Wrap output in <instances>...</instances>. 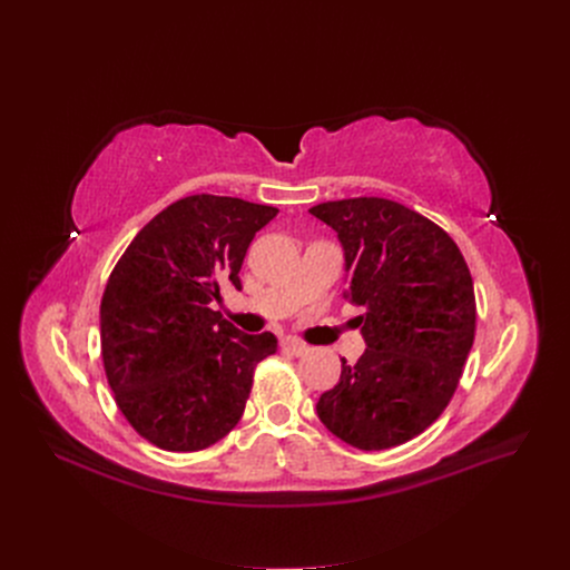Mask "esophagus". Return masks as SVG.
Returning a JSON list of instances; mask_svg holds the SVG:
<instances>
[{
    "mask_svg": "<svg viewBox=\"0 0 570 570\" xmlns=\"http://www.w3.org/2000/svg\"><path fill=\"white\" fill-rule=\"evenodd\" d=\"M284 348H286L291 355H305V353L309 351V346H307V344L297 342V340H288V342L284 344Z\"/></svg>",
    "mask_w": 570,
    "mask_h": 570,
    "instance_id": "1",
    "label": "esophagus"
}]
</instances>
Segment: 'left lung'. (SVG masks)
I'll return each instance as SVG.
<instances>
[{"mask_svg":"<svg viewBox=\"0 0 570 570\" xmlns=\"http://www.w3.org/2000/svg\"><path fill=\"white\" fill-rule=\"evenodd\" d=\"M309 213L337 230L346 297L367 344L316 413L361 451H385L423 434L458 391L475 335V295L455 239L395 200H327Z\"/></svg>","mask_w":570,"mask_h":570,"instance_id":"8db88e82","label":"left lung"}]
</instances>
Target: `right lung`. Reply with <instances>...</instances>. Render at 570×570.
<instances>
[{
  "label": "right lung",
  "mask_w": 570,
  "mask_h": 570,
  "mask_svg": "<svg viewBox=\"0 0 570 570\" xmlns=\"http://www.w3.org/2000/svg\"><path fill=\"white\" fill-rule=\"evenodd\" d=\"M273 205L196 194L145 224L101 297V357L129 425L170 453L203 451L245 413L273 333L245 335L213 309L219 282L239 288L254 235Z\"/></svg>",
  "instance_id": "add662e5"
}]
</instances>
